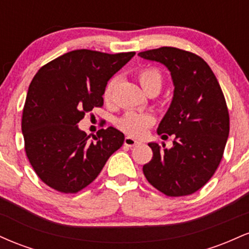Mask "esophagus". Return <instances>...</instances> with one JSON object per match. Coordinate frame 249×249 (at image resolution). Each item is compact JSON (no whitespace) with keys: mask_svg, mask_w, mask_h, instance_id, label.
<instances>
[{"mask_svg":"<svg viewBox=\"0 0 249 249\" xmlns=\"http://www.w3.org/2000/svg\"><path fill=\"white\" fill-rule=\"evenodd\" d=\"M124 144L126 145V146L132 147V146H136V145H139V144H141V142H139L138 139L133 138V137L127 136V137H125V139H124Z\"/></svg>","mask_w":249,"mask_h":249,"instance_id":"esophagus-1","label":"esophagus"}]
</instances>
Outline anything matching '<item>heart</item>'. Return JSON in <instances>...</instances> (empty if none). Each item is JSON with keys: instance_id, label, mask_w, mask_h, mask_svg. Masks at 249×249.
<instances>
[{"instance_id": "b5f03b06", "label": "heart", "mask_w": 249, "mask_h": 249, "mask_svg": "<svg viewBox=\"0 0 249 249\" xmlns=\"http://www.w3.org/2000/svg\"><path fill=\"white\" fill-rule=\"evenodd\" d=\"M138 81L145 92L150 90L159 91L161 88L162 77L159 70L154 69V68H145L138 72ZM112 89L113 81H110L104 90V99L107 102H110L111 96H112ZM153 121V117L150 113L130 110L118 119L117 125L121 130L132 134V136H142L146 132L147 128L152 125Z\"/></svg>"}]
</instances>
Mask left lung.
Returning a JSON list of instances; mask_svg holds the SVG:
<instances>
[{
    "label": "left lung",
    "mask_w": 249,
    "mask_h": 249,
    "mask_svg": "<svg viewBox=\"0 0 249 249\" xmlns=\"http://www.w3.org/2000/svg\"><path fill=\"white\" fill-rule=\"evenodd\" d=\"M138 56L166 67L174 87L172 102L157 130L158 134H174L173 146L148 142L153 157L142 172L166 196H188L206 184L222 159L230 133L224 93L207 63L192 53L162 47Z\"/></svg>",
    "instance_id": "1"
}]
</instances>
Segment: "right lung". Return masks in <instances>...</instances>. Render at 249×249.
I'll use <instances>...</instances> for the list:
<instances>
[{"label": "right lung", "mask_w": 249, "mask_h": 249, "mask_svg": "<svg viewBox=\"0 0 249 249\" xmlns=\"http://www.w3.org/2000/svg\"><path fill=\"white\" fill-rule=\"evenodd\" d=\"M134 55L73 50L37 71L25 98L22 133L31 166L48 186L78 192L123 145L124 134L116 127L101 128L91 139L77 124L102 107L107 82Z\"/></svg>", "instance_id": "1"}]
</instances>
